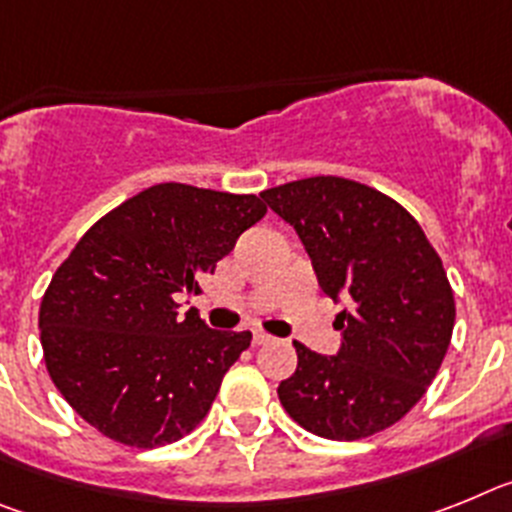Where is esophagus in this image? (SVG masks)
<instances>
[{"label": "esophagus", "instance_id": "esophagus-1", "mask_svg": "<svg viewBox=\"0 0 512 512\" xmlns=\"http://www.w3.org/2000/svg\"><path fill=\"white\" fill-rule=\"evenodd\" d=\"M252 342H255V345H268V342H273V335H268V332H262V330H255L252 332Z\"/></svg>", "mask_w": 512, "mask_h": 512}]
</instances>
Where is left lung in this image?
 <instances>
[{"instance_id":"obj_1","label":"left lung","mask_w":512,"mask_h":512,"mask_svg":"<svg viewBox=\"0 0 512 512\" xmlns=\"http://www.w3.org/2000/svg\"><path fill=\"white\" fill-rule=\"evenodd\" d=\"M260 198L299 234L319 288L348 304L337 355L293 342L299 366L278 386L283 410L330 441L386 430L420 402L451 342L456 304L441 257L397 201L355 180L306 177Z\"/></svg>"}]
</instances>
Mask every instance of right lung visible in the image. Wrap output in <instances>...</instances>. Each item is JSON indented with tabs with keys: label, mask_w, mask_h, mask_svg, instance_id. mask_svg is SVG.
I'll use <instances>...</instances> for the list:
<instances>
[{
	"label": "right lung",
	"mask_w": 512,
	"mask_h": 512,
	"mask_svg": "<svg viewBox=\"0 0 512 512\" xmlns=\"http://www.w3.org/2000/svg\"><path fill=\"white\" fill-rule=\"evenodd\" d=\"M265 211L257 195L162 182L90 226L38 314L48 376L84 422L123 446L157 448L208 415L252 332L211 330L177 301L201 293Z\"/></svg>",
	"instance_id": "add662e5"
}]
</instances>
